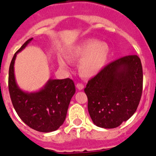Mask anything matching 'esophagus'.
<instances>
[{
  "label": "esophagus",
  "instance_id": "obj_1",
  "mask_svg": "<svg viewBox=\"0 0 156 156\" xmlns=\"http://www.w3.org/2000/svg\"><path fill=\"white\" fill-rule=\"evenodd\" d=\"M76 87H77L78 90H83V89L84 88V85L82 83H77L76 84Z\"/></svg>",
  "mask_w": 156,
  "mask_h": 156
}]
</instances>
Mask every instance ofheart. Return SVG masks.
<instances>
[{
  "instance_id": "b5f03b06",
  "label": "heart",
  "mask_w": 156,
  "mask_h": 156,
  "mask_svg": "<svg viewBox=\"0 0 156 156\" xmlns=\"http://www.w3.org/2000/svg\"><path fill=\"white\" fill-rule=\"evenodd\" d=\"M110 55V47L107 43L97 40H87L73 46L67 55V59L73 62H80L79 74L83 78H92L104 69ZM63 69L67 68L66 62L59 59Z\"/></svg>"
}]
</instances>
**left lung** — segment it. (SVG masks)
<instances>
[{
	"label": "left lung",
	"instance_id": "8db88e82",
	"mask_svg": "<svg viewBox=\"0 0 156 156\" xmlns=\"http://www.w3.org/2000/svg\"><path fill=\"white\" fill-rule=\"evenodd\" d=\"M142 87V66L137 55L125 56L106 66L84 90L94 125L111 129L128 120L139 106Z\"/></svg>",
	"mask_w": 156,
	"mask_h": 156
}]
</instances>
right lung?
Returning a JSON list of instances; mask_svg holds the SVG:
<instances>
[{"instance_id": "obj_1", "label": "right lung", "mask_w": 156, "mask_h": 156, "mask_svg": "<svg viewBox=\"0 0 156 156\" xmlns=\"http://www.w3.org/2000/svg\"><path fill=\"white\" fill-rule=\"evenodd\" d=\"M30 38L15 54L9 70V90L15 111L26 125L37 131L49 133L63 124L76 89L71 79H49L40 90L26 92L16 83L14 65L17 53L32 40Z\"/></svg>"}]
</instances>
